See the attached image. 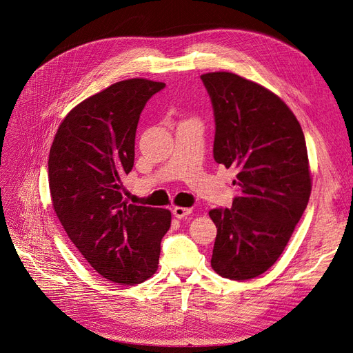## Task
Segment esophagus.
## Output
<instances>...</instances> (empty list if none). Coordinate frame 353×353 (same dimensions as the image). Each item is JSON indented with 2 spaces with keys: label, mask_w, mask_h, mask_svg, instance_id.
Here are the masks:
<instances>
[{
  "label": "esophagus",
  "mask_w": 353,
  "mask_h": 353,
  "mask_svg": "<svg viewBox=\"0 0 353 353\" xmlns=\"http://www.w3.org/2000/svg\"><path fill=\"white\" fill-rule=\"evenodd\" d=\"M190 213H192V209H190V208H180V206H176V208L173 209V214H174V218H177V219L186 218L188 214H190Z\"/></svg>",
  "instance_id": "obj_1"
}]
</instances>
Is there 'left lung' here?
Here are the masks:
<instances>
[{"label":"left lung","mask_w":353,"mask_h":353,"mask_svg":"<svg viewBox=\"0 0 353 353\" xmlns=\"http://www.w3.org/2000/svg\"><path fill=\"white\" fill-rule=\"evenodd\" d=\"M214 117V161L238 170L232 208L209 212L218 228L210 264L221 277L251 280L277 261L309 203L303 130L271 90L229 72L202 74Z\"/></svg>","instance_id":"1"}]
</instances>
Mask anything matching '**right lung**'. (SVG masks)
<instances>
[{
	"mask_svg": "<svg viewBox=\"0 0 353 353\" xmlns=\"http://www.w3.org/2000/svg\"><path fill=\"white\" fill-rule=\"evenodd\" d=\"M165 83L128 79L81 102L60 124L49 154L53 209L74 247L103 279L140 284L156 272L172 223L167 209L122 201L134 165L135 131Z\"/></svg>",
	"mask_w": 353,
	"mask_h": 353,
	"instance_id": "1",
	"label": "right lung"
}]
</instances>
